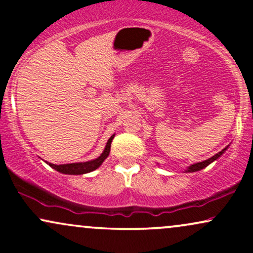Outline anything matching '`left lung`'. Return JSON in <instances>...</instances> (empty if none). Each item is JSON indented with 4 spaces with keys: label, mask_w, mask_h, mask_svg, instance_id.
<instances>
[{
    "label": "left lung",
    "mask_w": 253,
    "mask_h": 253,
    "mask_svg": "<svg viewBox=\"0 0 253 253\" xmlns=\"http://www.w3.org/2000/svg\"><path fill=\"white\" fill-rule=\"evenodd\" d=\"M226 149H227V147H225V149L220 151L219 153H216V155L211 157V158L207 159V161H205V162H200V163H196V164H193V165H191V167H189V169H188L187 171H188V172H194V171H199V170L203 169V168H206V167H207V165H210V164L211 163V162H214V161H215V159L219 158V157L221 156L223 152H225V150H226Z\"/></svg>",
    "instance_id": "left-lung-1"
}]
</instances>
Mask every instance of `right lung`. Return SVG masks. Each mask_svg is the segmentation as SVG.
I'll list each match as a JSON object with an SVG mask.
<instances>
[{
	"label": "right lung",
	"mask_w": 253,
	"mask_h": 253,
	"mask_svg": "<svg viewBox=\"0 0 253 253\" xmlns=\"http://www.w3.org/2000/svg\"><path fill=\"white\" fill-rule=\"evenodd\" d=\"M113 138L114 135H112L109 138L108 143L106 145V149L102 152L98 158L94 159V161H89V162H82V163H72V164H62V165H54L51 163H47L51 168H53L54 170L59 171L62 173H68V175H82V173H86L90 172V171L96 170L101 164L103 163L104 159L107 158L110 152V144H112Z\"/></svg>",
	"instance_id": "add662e5"
}]
</instances>
